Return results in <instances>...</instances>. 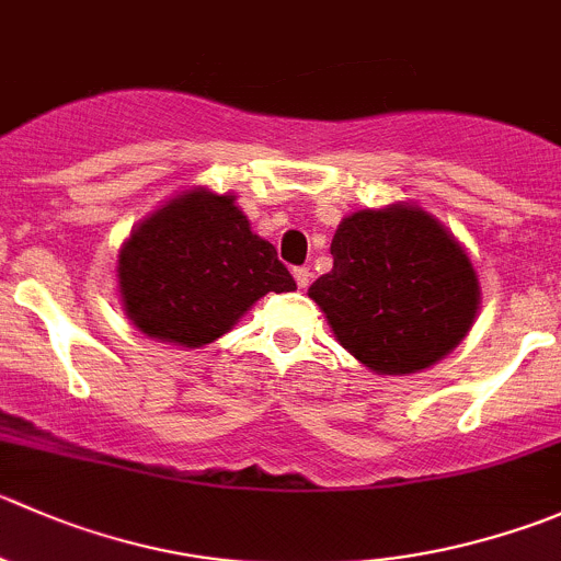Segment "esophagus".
Here are the masks:
<instances>
[{
    "label": "esophagus",
    "mask_w": 561,
    "mask_h": 561,
    "mask_svg": "<svg viewBox=\"0 0 561 561\" xmlns=\"http://www.w3.org/2000/svg\"><path fill=\"white\" fill-rule=\"evenodd\" d=\"M293 276H296V285L298 287H307L309 285V268H293Z\"/></svg>",
    "instance_id": "esophagus-1"
}]
</instances>
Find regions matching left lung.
<instances>
[{"label": "left lung", "mask_w": 561, "mask_h": 561, "mask_svg": "<svg viewBox=\"0 0 561 561\" xmlns=\"http://www.w3.org/2000/svg\"><path fill=\"white\" fill-rule=\"evenodd\" d=\"M334 268L309 287L351 356L378 375L419 373L469 334L480 282L442 221L413 205L358 210L331 241Z\"/></svg>", "instance_id": "left-lung-1"}]
</instances>
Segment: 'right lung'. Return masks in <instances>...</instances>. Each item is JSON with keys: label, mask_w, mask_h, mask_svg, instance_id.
Returning a JSON list of instances; mask_svg holds the SVG:
<instances>
[{"label": "right lung", "mask_w": 561, "mask_h": 561, "mask_svg": "<svg viewBox=\"0 0 561 561\" xmlns=\"http://www.w3.org/2000/svg\"><path fill=\"white\" fill-rule=\"evenodd\" d=\"M119 301L142 334L183 347L219 340L265 293L296 290L274 243L232 194L192 188L150 214L117 257Z\"/></svg>", "instance_id": "1"}]
</instances>
